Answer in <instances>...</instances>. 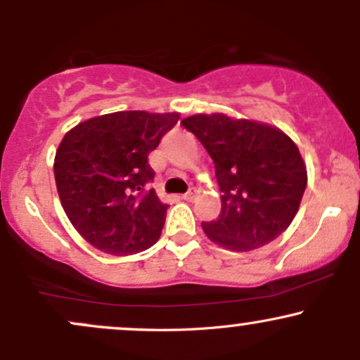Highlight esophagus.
I'll return each instance as SVG.
<instances>
[{"label": "esophagus", "instance_id": "esophagus-1", "mask_svg": "<svg viewBox=\"0 0 360 360\" xmlns=\"http://www.w3.org/2000/svg\"><path fill=\"white\" fill-rule=\"evenodd\" d=\"M196 196H198V189H189L188 193L186 194H183V200H186V201H194L196 200Z\"/></svg>", "mask_w": 360, "mask_h": 360}]
</instances>
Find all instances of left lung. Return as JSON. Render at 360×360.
Listing matches in <instances>:
<instances>
[{
	"mask_svg": "<svg viewBox=\"0 0 360 360\" xmlns=\"http://www.w3.org/2000/svg\"><path fill=\"white\" fill-rule=\"evenodd\" d=\"M214 162L221 212L201 223L206 237L226 250L247 252L278 238L291 225L308 174L296 143L279 128L225 113L184 118Z\"/></svg>",
	"mask_w": 360,
	"mask_h": 360,
	"instance_id": "left-lung-1",
	"label": "left lung"
}]
</instances>
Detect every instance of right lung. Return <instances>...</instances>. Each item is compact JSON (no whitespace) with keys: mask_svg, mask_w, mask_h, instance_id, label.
<instances>
[{"mask_svg":"<svg viewBox=\"0 0 360 360\" xmlns=\"http://www.w3.org/2000/svg\"><path fill=\"white\" fill-rule=\"evenodd\" d=\"M179 113L115 111L81 122L64 135L53 160L57 193L74 229L111 255H131L159 240L166 203L154 189L148 154Z\"/></svg>","mask_w":360,"mask_h":360,"instance_id":"obj_1","label":"right lung"}]
</instances>
